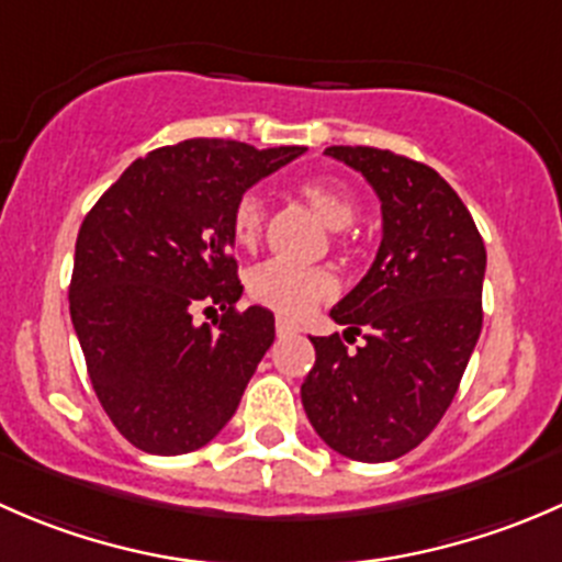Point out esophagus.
<instances>
[{
	"label": "esophagus",
	"instance_id": "34e87169",
	"mask_svg": "<svg viewBox=\"0 0 562 562\" xmlns=\"http://www.w3.org/2000/svg\"><path fill=\"white\" fill-rule=\"evenodd\" d=\"M291 334H299L296 323L285 321V317H277V337H291Z\"/></svg>",
	"mask_w": 562,
	"mask_h": 562
}]
</instances>
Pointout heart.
I'll list each match as a JSON object with an SVG mask.
<instances>
[{"instance_id": "heart-1", "label": "heart", "mask_w": 562, "mask_h": 562, "mask_svg": "<svg viewBox=\"0 0 562 562\" xmlns=\"http://www.w3.org/2000/svg\"><path fill=\"white\" fill-rule=\"evenodd\" d=\"M304 201L321 214L331 228H348L359 214V201L348 190L310 179L299 187ZM266 225V203L258 192H245L236 201L231 231L241 247L258 245ZM247 291L263 307L285 317H304L317 302H326L337 293V277L323 266H296L285 260H266L247 274Z\"/></svg>"}]
</instances>
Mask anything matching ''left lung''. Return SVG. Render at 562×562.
I'll return each mask as SVG.
<instances>
[{
    "label": "left lung",
    "mask_w": 562,
    "mask_h": 562,
    "mask_svg": "<svg viewBox=\"0 0 562 562\" xmlns=\"http://www.w3.org/2000/svg\"><path fill=\"white\" fill-rule=\"evenodd\" d=\"M381 198L383 239L364 280L331 310L364 345L310 337L302 405L323 443L356 462L416 449L443 418L481 334L486 249L449 181L411 157L328 146Z\"/></svg>",
    "instance_id": "left-lung-1"
}]
</instances>
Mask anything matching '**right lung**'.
I'll return each instance as SVG.
<instances>
[{
    "instance_id": "right-lung-1",
    "label": "right lung",
    "mask_w": 562,
    "mask_h": 562,
    "mask_svg": "<svg viewBox=\"0 0 562 562\" xmlns=\"http://www.w3.org/2000/svg\"><path fill=\"white\" fill-rule=\"evenodd\" d=\"M304 155L190 138L135 160L83 217L70 317L113 427L146 454L206 446L274 342V315L236 310L231 217L241 195ZM221 307L212 324L191 321Z\"/></svg>"
}]
</instances>
